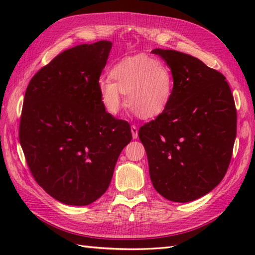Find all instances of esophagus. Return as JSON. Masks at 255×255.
<instances>
[{
    "label": "esophagus",
    "mask_w": 255,
    "mask_h": 255,
    "mask_svg": "<svg viewBox=\"0 0 255 255\" xmlns=\"http://www.w3.org/2000/svg\"><path fill=\"white\" fill-rule=\"evenodd\" d=\"M131 133H132L133 139L138 138V128H137V126H134V125H132L131 126Z\"/></svg>",
    "instance_id": "34e87169"
}]
</instances>
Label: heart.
I'll list each match as a JSON object with an SVG mask.
<instances>
[{
  "label": "heart",
  "instance_id": "1",
  "mask_svg": "<svg viewBox=\"0 0 255 255\" xmlns=\"http://www.w3.org/2000/svg\"><path fill=\"white\" fill-rule=\"evenodd\" d=\"M110 78L101 80L99 91L105 110L116 115L126 105L140 118H155L169 107L175 82L171 67L165 61L145 55L125 58L114 64Z\"/></svg>",
  "mask_w": 255,
  "mask_h": 255
}]
</instances>
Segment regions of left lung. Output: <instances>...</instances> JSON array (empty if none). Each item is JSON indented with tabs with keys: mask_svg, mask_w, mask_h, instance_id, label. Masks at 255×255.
Returning <instances> with one entry per match:
<instances>
[{
	"mask_svg": "<svg viewBox=\"0 0 255 255\" xmlns=\"http://www.w3.org/2000/svg\"><path fill=\"white\" fill-rule=\"evenodd\" d=\"M171 67L169 107L139 129L155 191L176 203L197 199L223 180L237 134V110L225 75L176 50L154 49Z\"/></svg>",
	"mask_w": 255,
	"mask_h": 255,
	"instance_id": "obj_1",
	"label": "left lung"
}]
</instances>
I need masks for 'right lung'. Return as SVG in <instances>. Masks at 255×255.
I'll return each instance as SVG.
<instances>
[{
    "label": "right lung",
    "mask_w": 255,
    "mask_h": 255,
    "mask_svg": "<svg viewBox=\"0 0 255 255\" xmlns=\"http://www.w3.org/2000/svg\"><path fill=\"white\" fill-rule=\"evenodd\" d=\"M101 40L64 50L27 86L19 142L36 182L66 205L95 202L110 186L129 124L102 104L99 81L112 49Z\"/></svg>",
    "instance_id": "add662e5"
}]
</instances>
